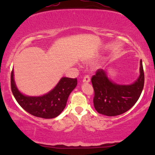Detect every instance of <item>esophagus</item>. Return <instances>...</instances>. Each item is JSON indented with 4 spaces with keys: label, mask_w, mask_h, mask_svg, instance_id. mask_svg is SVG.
I'll use <instances>...</instances> for the list:
<instances>
[{
    "label": "esophagus",
    "mask_w": 155,
    "mask_h": 155,
    "mask_svg": "<svg viewBox=\"0 0 155 155\" xmlns=\"http://www.w3.org/2000/svg\"><path fill=\"white\" fill-rule=\"evenodd\" d=\"M90 81V77L89 75H85L84 76V79H83V82L84 83H88Z\"/></svg>",
    "instance_id": "34e87169"
}]
</instances>
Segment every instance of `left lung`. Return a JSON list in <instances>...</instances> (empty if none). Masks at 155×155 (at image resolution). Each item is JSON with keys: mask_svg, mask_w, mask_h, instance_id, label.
<instances>
[{"mask_svg": "<svg viewBox=\"0 0 155 155\" xmlns=\"http://www.w3.org/2000/svg\"><path fill=\"white\" fill-rule=\"evenodd\" d=\"M91 81L94 89V107L101 114L108 117L120 115L134 106L139 98L143 85L142 60L140 61V76L132 84L120 85L110 81L106 71L98 69Z\"/></svg>", "mask_w": 155, "mask_h": 155, "instance_id": "left-lung-1", "label": "left lung"}]
</instances>
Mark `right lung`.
<instances>
[{
  "label": "right lung",
  "instance_id": "1",
  "mask_svg": "<svg viewBox=\"0 0 155 155\" xmlns=\"http://www.w3.org/2000/svg\"><path fill=\"white\" fill-rule=\"evenodd\" d=\"M77 85V79L63 77L56 87L46 95L31 97L23 95L16 87L14 71L11 74V88L16 101L23 109L33 116L52 119L60 114L66 106L68 96Z\"/></svg>",
  "mask_w": 155,
  "mask_h": 155
}]
</instances>
